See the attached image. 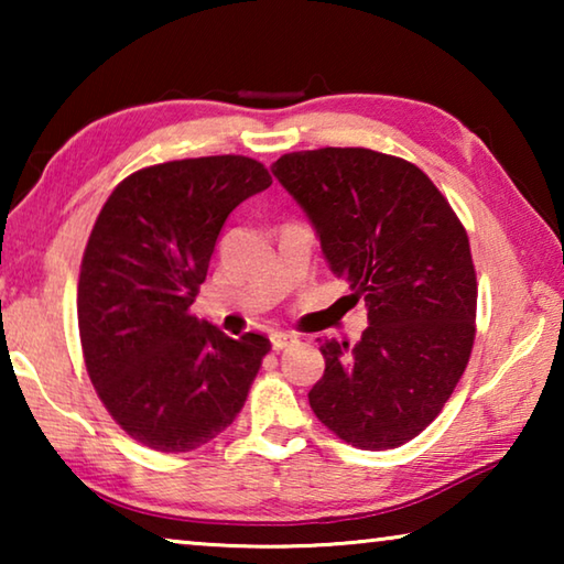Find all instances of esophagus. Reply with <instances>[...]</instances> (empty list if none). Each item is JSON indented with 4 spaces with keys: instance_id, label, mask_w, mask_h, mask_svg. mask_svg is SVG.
Instances as JSON below:
<instances>
[{
    "instance_id": "1",
    "label": "esophagus",
    "mask_w": 564,
    "mask_h": 564,
    "mask_svg": "<svg viewBox=\"0 0 564 564\" xmlns=\"http://www.w3.org/2000/svg\"><path fill=\"white\" fill-rule=\"evenodd\" d=\"M295 338L289 336V333H271V346L273 350H285L289 346H293Z\"/></svg>"
}]
</instances>
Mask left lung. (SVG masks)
Segmentation results:
<instances>
[{
  "label": "left lung",
  "instance_id": "left-lung-1",
  "mask_svg": "<svg viewBox=\"0 0 564 564\" xmlns=\"http://www.w3.org/2000/svg\"><path fill=\"white\" fill-rule=\"evenodd\" d=\"M271 171L316 226L348 299L368 308L356 346H321L313 413L360 451L413 441L470 360L477 281L465 226L415 164L373 149L293 151Z\"/></svg>",
  "mask_w": 564,
  "mask_h": 564
}]
</instances>
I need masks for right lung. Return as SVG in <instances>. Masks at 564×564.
<instances>
[{"mask_svg": "<svg viewBox=\"0 0 564 564\" xmlns=\"http://www.w3.org/2000/svg\"><path fill=\"white\" fill-rule=\"evenodd\" d=\"M269 186L248 156L166 161L123 178L91 228L76 293L84 362L109 415L151 451L221 435L271 350L191 313L228 214Z\"/></svg>", "mask_w": 564, "mask_h": 564, "instance_id": "add662e5", "label": "right lung"}]
</instances>
